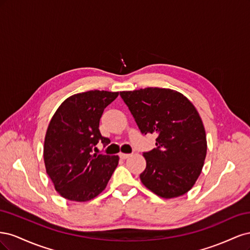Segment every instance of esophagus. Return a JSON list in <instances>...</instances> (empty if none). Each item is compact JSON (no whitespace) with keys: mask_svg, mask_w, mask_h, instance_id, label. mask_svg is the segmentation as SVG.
I'll return each instance as SVG.
<instances>
[{"mask_svg":"<svg viewBox=\"0 0 250 250\" xmlns=\"http://www.w3.org/2000/svg\"><path fill=\"white\" fill-rule=\"evenodd\" d=\"M119 156L122 158V160H126V158H128L130 156V154H127V153H120Z\"/></svg>","mask_w":250,"mask_h":250,"instance_id":"1","label":"esophagus"}]
</instances>
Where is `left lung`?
<instances>
[{"mask_svg": "<svg viewBox=\"0 0 250 250\" xmlns=\"http://www.w3.org/2000/svg\"><path fill=\"white\" fill-rule=\"evenodd\" d=\"M120 96L142 133H157L156 148L144 152L143 185L162 198L188 193L199 177L207 156V135L192 102L176 90L147 87Z\"/></svg>", "mask_w": 250, "mask_h": 250, "instance_id": "1", "label": "left lung"}]
</instances>
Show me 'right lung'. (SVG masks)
<instances>
[{"label": "right lung", "mask_w": 250, "mask_h": 250, "mask_svg": "<svg viewBox=\"0 0 250 250\" xmlns=\"http://www.w3.org/2000/svg\"><path fill=\"white\" fill-rule=\"evenodd\" d=\"M119 93L88 90L65 99L52 117L43 145L46 171L63 198L84 202L103 192L119 164L118 155L93 154L110 143L99 130L104 108Z\"/></svg>", "instance_id": "right-lung-1"}]
</instances>
